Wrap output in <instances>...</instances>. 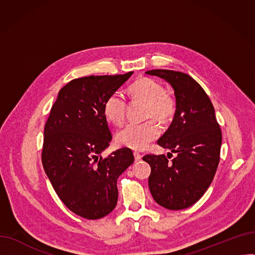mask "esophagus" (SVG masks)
<instances>
[{
  "instance_id": "34e87169",
  "label": "esophagus",
  "mask_w": 255,
  "mask_h": 255,
  "mask_svg": "<svg viewBox=\"0 0 255 255\" xmlns=\"http://www.w3.org/2000/svg\"><path fill=\"white\" fill-rule=\"evenodd\" d=\"M133 155H134L135 161H139V160L141 159V155H140L138 152H134V153H133Z\"/></svg>"
}]
</instances>
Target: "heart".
Returning <instances> with one entry per match:
<instances>
[{"label": "heart", "instance_id": "obj_1", "mask_svg": "<svg viewBox=\"0 0 255 255\" xmlns=\"http://www.w3.org/2000/svg\"><path fill=\"white\" fill-rule=\"evenodd\" d=\"M132 98L145 102L144 117L154 118L165 123L176 113V101L165 93V88L158 80L140 77L128 89ZM126 101L122 94L115 92L107 97L103 104V115L110 123L120 126L125 120ZM160 134V129L154 120L141 124H128L118 132L117 141L120 145L132 150H144Z\"/></svg>", "mask_w": 255, "mask_h": 255}]
</instances>
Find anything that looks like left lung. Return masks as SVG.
<instances>
[{
	"label": "left lung",
	"mask_w": 255,
	"mask_h": 255,
	"mask_svg": "<svg viewBox=\"0 0 255 255\" xmlns=\"http://www.w3.org/2000/svg\"><path fill=\"white\" fill-rule=\"evenodd\" d=\"M145 73L166 80L176 96L172 122L157 142L177 156L169 162L170 153L167 157L142 158L151 166L149 188L160 206L168 210L189 208L205 194L219 164L222 134L215 110L204 89L190 75L166 69Z\"/></svg>",
	"instance_id": "1"
}]
</instances>
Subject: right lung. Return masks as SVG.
<instances>
[{"instance_id": "1", "label": "right lung", "mask_w": 255, "mask_h": 255, "mask_svg": "<svg viewBox=\"0 0 255 255\" xmlns=\"http://www.w3.org/2000/svg\"><path fill=\"white\" fill-rule=\"evenodd\" d=\"M133 72L86 76L63 87L44 127L42 164L64 205L86 219H99L117 206V180L134 162L129 148L100 154L112 133L103 104Z\"/></svg>"}]
</instances>
